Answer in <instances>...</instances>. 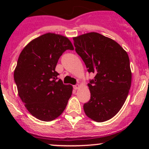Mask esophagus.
I'll return each mask as SVG.
<instances>
[{"label": "esophagus", "mask_w": 149, "mask_h": 149, "mask_svg": "<svg viewBox=\"0 0 149 149\" xmlns=\"http://www.w3.org/2000/svg\"><path fill=\"white\" fill-rule=\"evenodd\" d=\"M79 87H80V85H78V84H76V85H73V88H74L75 90H77V89H78V88H79Z\"/></svg>", "instance_id": "34e87169"}]
</instances>
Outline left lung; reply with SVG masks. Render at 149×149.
Masks as SVG:
<instances>
[{
	"label": "left lung",
	"mask_w": 149,
	"mask_h": 149,
	"mask_svg": "<svg viewBox=\"0 0 149 149\" xmlns=\"http://www.w3.org/2000/svg\"><path fill=\"white\" fill-rule=\"evenodd\" d=\"M73 42L88 72L95 74L88 85L90 100L83 105L84 111L96 122L107 121L120 110L130 89L127 53L113 40L95 32L73 38Z\"/></svg>",
	"instance_id": "8db88e82"
}]
</instances>
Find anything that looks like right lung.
Here are the masks:
<instances>
[{
    "label": "right lung",
    "instance_id": "obj_1",
    "mask_svg": "<svg viewBox=\"0 0 149 149\" xmlns=\"http://www.w3.org/2000/svg\"><path fill=\"white\" fill-rule=\"evenodd\" d=\"M73 50L66 37L45 33L28 44L18 58L14 79L29 112L42 121L57 118L66 109L73 87L64 85L55 71L59 57Z\"/></svg>",
    "mask_w": 149,
    "mask_h": 149
}]
</instances>
